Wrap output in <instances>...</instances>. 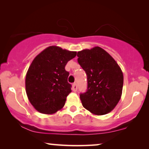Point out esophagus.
<instances>
[{
    "label": "esophagus",
    "instance_id": "obj_1",
    "mask_svg": "<svg viewBox=\"0 0 149 149\" xmlns=\"http://www.w3.org/2000/svg\"><path fill=\"white\" fill-rule=\"evenodd\" d=\"M77 88H78V87H77V83H73L72 86V91H77Z\"/></svg>",
    "mask_w": 149,
    "mask_h": 149
}]
</instances>
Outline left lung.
I'll return each instance as SVG.
<instances>
[{"instance_id": "left-lung-1", "label": "left lung", "mask_w": 149, "mask_h": 149, "mask_svg": "<svg viewBox=\"0 0 149 149\" xmlns=\"http://www.w3.org/2000/svg\"><path fill=\"white\" fill-rule=\"evenodd\" d=\"M77 56L87 77V91L80 94L83 107L96 115L110 113L122 94L123 75L121 68L100 47L81 51Z\"/></svg>"}]
</instances>
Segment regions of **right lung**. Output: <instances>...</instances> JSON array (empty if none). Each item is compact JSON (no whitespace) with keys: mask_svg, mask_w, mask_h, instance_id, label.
Listing matches in <instances>:
<instances>
[{"mask_svg":"<svg viewBox=\"0 0 149 149\" xmlns=\"http://www.w3.org/2000/svg\"><path fill=\"white\" fill-rule=\"evenodd\" d=\"M76 56V52L50 46L34 59L25 83L28 100L36 111L49 115L64 107L72 87L65 66Z\"/></svg>","mask_w":149,"mask_h":149,"instance_id":"add662e5","label":"right lung"}]
</instances>
